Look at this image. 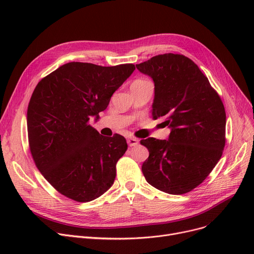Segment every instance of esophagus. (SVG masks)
Here are the masks:
<instances>
[{
    "instance_id": "esophagus-1",
    "label": "esophagus",
    "mask_w": 254,
    "mask_h": 254,
    "mask_svg": "<svg viewBox=\"0 0 254 254\" xmlns=\"http://www.w3.org/2000/svg\"><path fill=\"white\" fill-rule=\"evenodd\" d=\"M127 144H128L129 147H132V146H136V145H138L139 140H138V139H136V138H127Z\"/></svg>"
}]
</instances>
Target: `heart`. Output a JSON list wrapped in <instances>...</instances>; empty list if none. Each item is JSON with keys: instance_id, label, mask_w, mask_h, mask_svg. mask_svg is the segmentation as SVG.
Returning a JSON list of instances; mask_svg holds the SVG:
<instances>
[{"instance_id": "obj_1", "label": "heart", "mask_w": 254, "mask_h": 254, "mask_svg": "<svg viewBox=\"0 0 254 254\" xmlns=\"http://www.w3.org/2000/svg\"><path fill=\"white\" fill-rule=\"evenodd\" d=\"M144 83H148V82L145 81V80H136V81L132 84H144Z\"/></svg>"}]
</instances>
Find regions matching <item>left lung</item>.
<instances>
[{"label":"left lung","instance_id":"obj_1","mask_svg":"<svg viewBox=\"0 0 254 254\" xmlns=\"http://www.w3.org/2000/svg\"><path fill=\"white\" fill-rule=\"evenodd\" d=\"M154 83L152 116L166 117L168 140L147 138L143 175L170 194L192 190L210 174L225 144L224 106L208 78L189 58L166 53L136 64Z\"/></svg>","mask_w":254,"mask_h":254}]
</instances>
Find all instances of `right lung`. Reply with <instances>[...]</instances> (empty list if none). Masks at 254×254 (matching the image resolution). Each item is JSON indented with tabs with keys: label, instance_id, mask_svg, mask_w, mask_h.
<instances>
[{
	"label": "right lung",
	"instance_id": "right-lung-1",
	"mask_svg": "<svg viewBox=\"0 0 254 254\" xmlns=\"http://www.w3.org/2000/svg\"><path fill=\"white\" fill-rule=\"evenodd\" d=\"M134 70L132 64L72 62L43 78L33 92L26 124L35 164L53 188L74 201H92L114 182L127 141L118 134L100 135L88 122L98 119Z\"/></svg>",
	"mask_w": 254,
	"mask_h": 254
}]
</instances>
